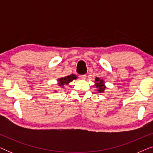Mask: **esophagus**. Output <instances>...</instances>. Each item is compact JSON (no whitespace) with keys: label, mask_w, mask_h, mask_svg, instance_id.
<instances>
[{"label":"esophagus","mask_w":153,"mask_h":153,"mask_svg":"<svg viewBox=\"0 0 153 153\" xmlns=\"http://www.w3.org/2000/svg\"><path fill=\"white\" fill-rule=\"evenodd\" d=\"M80 78L81 79H86V74H83V75H81L80 76Z\"/></svg>","instance_id":"obj_1"}]
</instances>
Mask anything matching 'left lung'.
<instances>
[{
	"label": "left lung",
	"instance_id": "1",
	"mask_svg": "<svg viewBox=\"0 0 153 153\" xmlns=\"http://www.w3.org/2000/svg\"><path fill=\"white\" fill-rule=\"evenodd\" d=\"M95 85L97 88V91L99 93H104V90L106 88V85H104V81L103 79L96 77L95 80Z\"/></svg>",
	"mask_w": 153,
	"mask_h": 153
}]
</instances>
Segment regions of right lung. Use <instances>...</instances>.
I'll return each instance as SVG.
<instances>
[{"label":"right lung","mask_w":153,"mask_h":153,"mask_svg":"<svg viewBox=\"0 0 153 153\" xmlns=\"http://www.w3.org/2000/svg\"><path fill=\"white\" fill-rule=\"evenodd\" d=\"M77 76L75 74H70L68 76H66L65 77H62V78L58 79V84L60 87L64 88L65 85L68 84L71 81H72L74 79H76Z\"/></svg>","instance_id":"right-lung-1"}]
</instances>
